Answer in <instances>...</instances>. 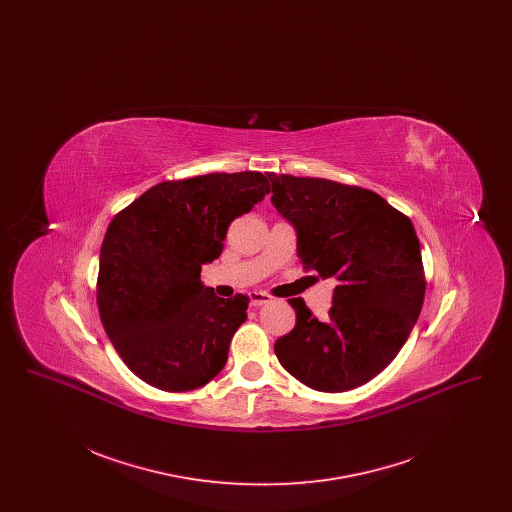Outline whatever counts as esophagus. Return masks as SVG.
I'll use <instances>...</instances> for the list:
<instances>
[{"mask_svg": "<svg viewBox=\"0 0 512 512\" xmlns=\"http://www.w3.org/2000/svg\"><path fill=\"white\" fill-rule=\"evenodd\" d=\"M272 297L265 292H249V303H251V307H261V305H265L268 303Z\"/></svg>", "mask_w": 512, "mask_h": 512, "instance_id": "34e87169", "label": "esophagus"}]
</instances>
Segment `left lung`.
<instances>
[{
  "label": "left lung",
  "instance_id": "left-lung-1",
  "mask_svg": "<svg viewBox=\"0 0 512 512\" xmlns=\"http://www.w3.org/2000/svg\"><path fill=\"white\" fill-rule=\"evenodd\" d=\"M272 205L297 234L307 270L334 278V305L318 320L290 299L295 328L274 353L301 384L353 390L390 365L418 320L426 280L413 222L370 190L326 178L268 174Z\"/></svg>",
  "mask_w": 512,
  "mask_h": 512
}]
</instances>
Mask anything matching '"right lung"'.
I'll return each instance as SVG.
<instances>
[{"mask_svg":"<svg viewBox=\"0 0 512 512\" xmlns=\"http://www.w3.org/2000/svg\"><path fill=\"white\" fill-rule=\"evenodd\" d=\"M268 192L261 172H213L161 182L111 220L99 253V318L149 386L195 390L226 365L249 297H217L201 267L219 259L230 222Z\"/></svg>","mask_w":512,"mask_h":512,"instance_id":"add662e5","label":"right lung"}]
</instances>
